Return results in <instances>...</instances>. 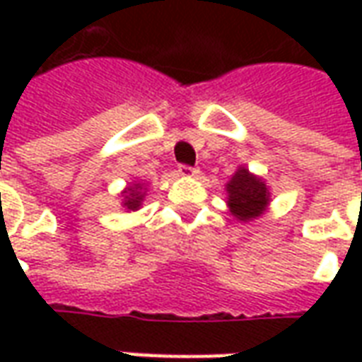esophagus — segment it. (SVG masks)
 Here are the masks:
<instances>
[{"label":"esophagus","mask_w":362,"mask_h":362,"mask_svg":"<svg viewBox=\"0 0 362 362\" xmlns=\"http://www.w3.org/2000/svg\"><path fill=\"white\" fill-rule=\"evenodd\" d=\"M178 173H180L182 176H197V174H199V168H196V166L180 165L178 166Z\"/></svg>","instance_id":"obj_1"}]
</instances>
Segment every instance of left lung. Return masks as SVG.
I'll list each match as a JSON object with an SVG mask.
<instances>
[{"mask_svg":"<svg viewBox=\"0 0 362 362\" xmlns=\"http://www.w3.org/2000/svg\"><path fill=\"white\" fill-rule=\"evenodd\" d=\"M228 207L238 221H252L266 211L269 192L266 184L240 168L227 184Z\"/></svg>","mask_w":362,"mask_h":362,"instance_id":"1","label":"left lung"}]
</instances>
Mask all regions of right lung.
I'll list each match as a JSON object with an SVG mask.
<instances>
[{"instance_id":"obj_1","label":"right lung","mask_w":362,"mask_h":362,"mask_svg":"<svg viewBox=\"0 0 362 362\" xmlns=\"http://www.w3.org/2000/svg\"><path fill=\"white\" fill-rule=\"evenodd\" d=\"M139 188H141L139 184H135L134 188H127L126 202H124V205H126L127 209H134V211H135V209H137V207L141 205L143 194L139 192Z\"/></svg>"}]
</instances>
